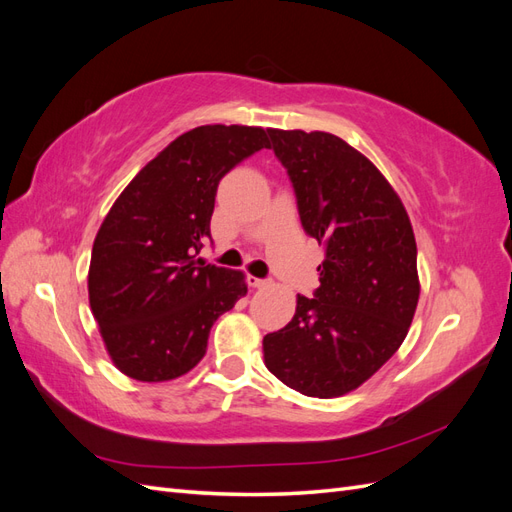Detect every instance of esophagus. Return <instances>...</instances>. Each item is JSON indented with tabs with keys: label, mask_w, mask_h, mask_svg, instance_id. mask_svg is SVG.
Instances as JSON below:
<instances>
[{
	"label": "esophagus",
	"mask_w": 512,
	"mask_h": 512,
	"mask_svg": "<svg viewBox=\"0 0 512 512\" xmlns=\"http://www.w3.org/2000/svg\"><path fill=\"white\" fill-rule=\"evenodd\" d=\"M247 284H250L252 288H267L271 282L269 280H260V277L250 275V277H247Z\"/></svg>",
	"instance_id": "obj_1"
}]
</instances>
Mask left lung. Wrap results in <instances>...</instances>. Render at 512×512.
Masks as SVG:
<instances>
[{"label": "left lung", "mask_w": 512, "mask_h": 512, "mask_svg": "<svg viewBox=\"0 0 512 512\" xmlns=\"http://www.w3.org/2000/svg\"><path fill=\"white\" fill-rule=\"evenodd\" d=\"M267 132L324 260L314 297L297 294L292 320L262 339L265 365L307 397H342L374 376L408 335L421 294L412 224L374 162L339 136Z\"/></svg>", "instance_id": "obj_1"}]
</instances>
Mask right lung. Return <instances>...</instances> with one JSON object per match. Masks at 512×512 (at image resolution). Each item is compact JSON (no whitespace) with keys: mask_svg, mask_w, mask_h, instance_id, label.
I'll return each instance as SVG.
<instances>
[{"mask_svg":"<svg viewBox=\"0 0 512 512\" xmlns=\"http://www.w3.org/2000/svg\"><path fill=\"white\" fill-rule=\"evenodd\" d=\"M269 149L256 126H200L177 136L119 194L91 250L87 288L115 367L166 382L203 359L213 322L247 294L245 273L196 260L211 239L220 179Z\"/></svg>","mask_w":512,"mask_h":512,"instance_id":"right-lung-1","label":"right lung"}]
</instances>
